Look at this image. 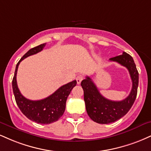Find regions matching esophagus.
Returning <instances> with one entry per match:
<instances>
[{"label": "esophagus", "instance_id": "esophagus-1", "mask_svg": "<svg viewBox=\"0 0 151 151\" xmlns=\"http://www.w3.org/2000/svg\"><path fill=\"white\" fill-rule=\"evenodd\" d=\"M83 77L82 75H78L77 77H76V80H77V82L78 84H79V83L81 82V81L83 80Z\"/></svg>", "mask_w": 151, "mask_h": 151}]
</instances>
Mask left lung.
<instances>
[{"label":"left lung","instance_id":"8db88e82","mask_svg":"<svg viewBox=\"0 0 151 151\" xmlns=\"http://www.w3.org/2000/svg\"><path fill=\"white\" fill-rule=\"evenodd\" d=\"M110 61L117 62L127 69L132 81V88L125 99L110 101L100 93L91 78L86 76L81 83L86 112L92 120L99 124H110L124 116L133 105L137 95L139 72L132 56L123 52L122 55L110 58Z\"/></svg>","mask_w":151,"mask_h":151}]
</instances>
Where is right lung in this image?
I'll return each instance as SVG.
<instances>
[{"label":"right lung","mask_w":151,"mask_h":151,"mask_svg":"<svg viewBox=\"0 0 151 151\" xmlns=\"http://www.w3.org/2000/svg\"><path fill=\"white\" fill-rule=\"evenodd\" d=\"M46 45V43H45L31 48L23 55L16 65L12 82L14 99L19 110L30 120L43 124H50L58 121L63 116L66 107L67 99L72 88L77 85L76 80L71 81L60 87L48 97L39 101L29 100L22 95L18 88L16 79L18 66L24 58L41 51Z\"/></svg>","instance_id":"obj_1"}]
</instances>
